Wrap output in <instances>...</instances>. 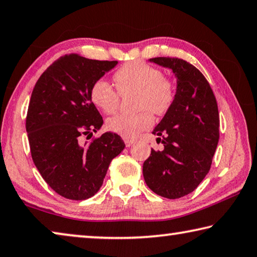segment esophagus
<instances>
[{
  "instance_id": "34e87169",
  "label": "esophagus",
  "mask_w": 257,
  "mask_h": 257,
  "mask_svg": "<svg viewBox=\"0 0 257 257\" xmlns=\"http://www.w3.org/2000/svg\"><path fill=\"white\" fill-rule=\"evenodd\" d=\"M124 141H125L126 147H131L134 144V142H136V141L133 140V139H127V138H125Z\"/></svg>"
}]
</instances>
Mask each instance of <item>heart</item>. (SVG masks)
I'll return each instance as SVG.
<instances>
[{
    "mask_svg": "<svg viewBox=\"0 0 257 257\" xmlns=\"http://www.w3.org/2000/svg\"><path fill=\"white\" fill-rule=\"evenodd\" d=\"M118 90L106 78H99L91 87V100L100 110L110 113L119 106L120 93L137 91V113H117L107 119L106 126L110 132L120 137L133 139L139 133L154 125V112L164 115L170 110L175 100L173 81L162 75L157 67L142 61H131L121 66L115 73Z\"/></svg>",
    "mask_w": 257,
    "mask_h": 257,
    "instance_id": "1",
    "label": "heart"
}]
</instances>
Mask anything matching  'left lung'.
<instances>
[{"mask_svg":"<svg viewBox=\"0 0 257 257\" xmlns=\"http://www.w3.org/2000/svg\"><path fill=\"white\" fill-rule=\"evenodd\" d=\"M149 61L173 70L176 92L170 110L153 131L164 148L151 149L142 171L155 193L176 199L195 190L211 168L220 138L217 103L207 79L195 66L179 58Z\"/></svg>","mask_w":257,"mask_h":257,"instance_id":"1","label":"left lung"}]
</instances>
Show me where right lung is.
Here are the masks:
<instances>
[{
    "label": "right lung",
    "instance_id": "add662e5",
    "mask_svg": "<svg viewBox=\"0 0 257 257\" xmlns=\"http://www.w3.org/2000/svg\"><path fill=\"white\" fill-rule=\"evenodd\" d=\"M117 64L69 54L54 61L33 90L26 117L33 162L45 182L67 199L94 196L109 164L125 148L111 132L90 144L83 140L103 124L91 87Z\"/></svg>",
    "mask_w": 257,
    "mask_h": 257
}]
</instances>
